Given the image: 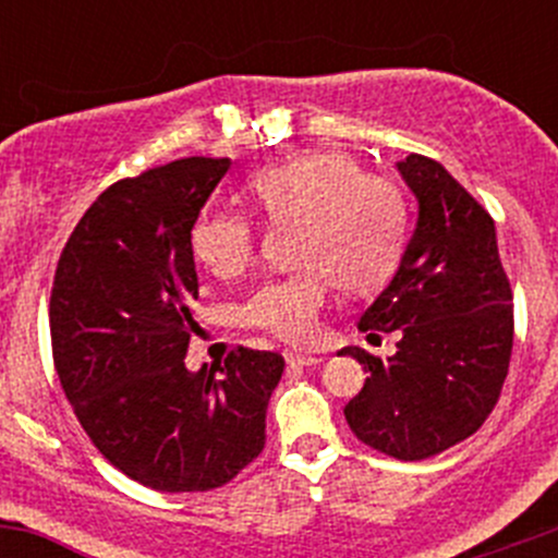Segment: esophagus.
Wrapping results in <instances>:
<instances>
[{
	"mask_svg": "<svg viewBox=\"0 0 558 558\" xmlns=\"http://www.w3.org/2000/svg\"><path fill=\"white\" fill-rule=\"evenodd\" d=\"M286 362H289L291 367H315V364H320V356L302 351H286Z\"/></svg>",
	"mask_w": 558,
	"mask_h": 558,
	"instance_id": "34e87169",
	"label": "esophagus"
}]
</instances>
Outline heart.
Listing matches in <instances>:
<instances>
[{"label":"heart","instance_id":"b5f03b06","mask_svg":"<svg viewBox=\"0 0 558 558\" xmlns=\"http://www.w3.org/2000/svg\"><path fill=\"white\" fill-rule=\"evenodd\" d=\"M245 194L275 227L296 223L300 267L267 280L243 305V324L286 342L318 331L320 311L340 283L373 294L397 272L408 240V202L391 180L367 174L351 156H296L258 170ZM256 223L245 213H207L191 229V251L216 278H238L256 256Z\"/></svg>","mask_w":558,"mask_h":558}]
</instances>
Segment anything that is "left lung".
I'll list each match as a JSON object with an SVG mask.
<instances>
[{"label":"left lung","instance_id":"obj_1","mask_svg":"<svg viewBox=\"0 0 558 558\" xmlns=\"http://www.w3.org/2000/svg\"><path fill=\"white\" fill-rule=\"evenodd\" d=\"M397 167L418 199V223L393 280L359 320L369 340L397 331V353L342 348L369 373L345 421L364 446L421 461L475 435L499 402L513 289L486 207L435 159L410 154Z\"/></svg>","mask_w":558,"mask_h":558}]
</instances>
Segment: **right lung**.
Masks as SVG:
<instances>
[{"label":"right lung","instance_id":"obj_1","mask_svg":"<svg viewBox=\"0 0 558 558\" xmlns=\"http://www.w3.org/2000/svg\"><path fill=\"white\" fill-rule=\"evenodd\" d=\"M232 161L189 156L123 178L77 221L56 264L50 345L83 432L154 492H213L264 448L283 356L238 345L189 373L199 296L191 229Z\"/></svg>","mask_w":558,"mask_h":558}]
</instances>
